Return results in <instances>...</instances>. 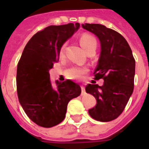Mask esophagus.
I'll use <instances>...</instances> for the list:
<instances>
[{
  "label": "esophagus",
  "mask_w": 149,
  "mask_h": 149,
  "mask_svg": "<svg viewBox=\"0 0 149 149\" xmlns=\"http://www.w3.org/2000/svg\"><path fill=\"white\" fill-rule=\"evenodd\" d=\"M81 91H82V93H81V95H84L86 94V91H85V87L84 86H81Z\"/></svg>",
  "instance_id": "esophagus-1"
}]
</instances>
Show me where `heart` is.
<instances>
[{
    "label": "heart",
    "instance_id": "obj_1",
    "mask_svg": "<svg viewBox=\"0 0 149 149\" xmlns=\"http://www.w3.org/2000/svg\"><path fill=\"white\" fill-rule=\"evenodd\" d=\"M80 43L85 51H86L90 49L93 46H97V42L96 39L93 37V36L89 34H84L80 39ZM65 45L63 44L61 46L60 50V54H63L65 49ZM88 69L86 67L80 66H72L68 68L65 72L67 77L71 79H82L84 76L87 73Z\"/></svg>",
    "mask_w": 149,
    "mask_h": 149
}]
</instances>
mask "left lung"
<instances>
[{"label":"left lung","mask_w":149,"mask_h":149,"mask_svg":"<svg viewBox=\"0 0 149 149\" xmlns=\"http://www.w3.org/2000/svg\"><path fill=\"white\" fill-rule=\"evenodd\" d=\"M82 27L97 36L101 46L94 79H103L104 84L86 86V93L97 101L89 114L99 122H110L122 114L132 95L135 60L126 39L116 30L100 24L86 23Z\"/></svg>","instance_id":"obj_1"}]
</instances>
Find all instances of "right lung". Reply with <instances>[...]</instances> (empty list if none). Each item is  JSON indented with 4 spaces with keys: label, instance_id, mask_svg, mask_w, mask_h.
I'll use <instances>...</instances> for the list:
<instances>
[{
    "label": "right lung",
    "instance_id": "right-lung-1",
    "mask_svg": "<svg viewBox=\"0 0 149 149\" xmlns=\"http://www.w3.org/2000/svg\"><path fill=\"white\" fill-rule=\"evenodd\" d=\"M80 27L78 23L48 26L29 40L18 63L17 93L22 108L39 126L51 127L65 119L69 101L77 98L81 89L71 81L56 82L54 90L49 70L58 61L60 50Z\"/></svg>",
    "mask_w": 149,
    "mask_h": 149
}]
</instances>
